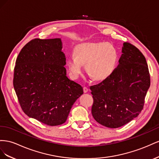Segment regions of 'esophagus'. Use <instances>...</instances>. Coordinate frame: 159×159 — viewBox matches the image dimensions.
I'll use <instances>...</instances> for the list:
<instances>
[{"mask_svg": "<svg viewBox=\"0 0 159 159\" xmlns=\"http://www.w3.org/2000/svg\"><path fill=\"white\" fill-rule=\"evenodd\" d=\"M83 91H84V93H87V92L89 91V89H88L87 87H84L83 88Z\"/></svg>", "mask_w": 159, "mask_h": 159, "instance_id": "esophagus-1", "label": "esophagus"}]
</instances>
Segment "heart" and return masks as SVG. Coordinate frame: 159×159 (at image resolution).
Segmentation results:
<instances>
[{
    "mask_svg": "<svg viewBox=\"0 0 159 159\" xmlns=\"http://www.w3.org/2000/svg\"><path fill=\"white\" fill-rule=\"evenodd\" d=\"M118 60L116 48L108 43H85L78 45L75 54L67 61L70 76L76 79L82 75L85 64L87 73L95 80L106 79L114 70Z\"/></svg>",
    "mask_w": 159,
    "mask_h": 159,
    "instance_id": "obj_1",
    "label": "heart"
}]
</instances>
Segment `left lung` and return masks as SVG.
Instances as JSON below:
<instances>
[{"instance_id": "8db88e82", "label": "left lung", "mask_w": 159, "mask_h": 159, "mask_svg": "<svg viewBox=\"0 0 159 159\" xmlns=\"http://www.w3.org/2000/svg\"><path fill=\"white\" fill-rule=\"evenodd\" d=\"M122 52L119 64L112 73L90 87L93 118L112 129L120 127L139 115L151 84L147 62L142 52L128 42L124 43Z\"/></svg>"}]
</instances>
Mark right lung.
Returning <instances> with one entry per match:
<instances>
[{"instance_id": "obj_1", "label": "right lung", "mask_w": 159, "mask_h": 159, "mask_svg": "<svg viewBox=\"0 0 159 159\" xmlns=\"http://www.w3.org/2000/svg\"><path fill=\"white\" fill-rule=\"evenodd\" d=\"M65 64L61 39H34L21 49L13 86L27 116L48 126L66 122L83 89L66 76Z\"/></svg>"}]
</instances>
